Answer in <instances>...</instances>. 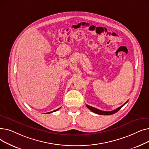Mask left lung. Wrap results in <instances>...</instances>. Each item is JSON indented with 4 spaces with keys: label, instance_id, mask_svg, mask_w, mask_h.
<instances>
[{
    "label": "left lung",
    "instance_id": "8db88e82",
    "mask_svg": "<svg viewBox=\"0 0 149 149\" xmlns=\"http://www.w3.org/2000/svg\"><path fill=\"white\" fill-rule=\"evenodd\" d=\"M127 101H126V102L124 104H123L121 106L118 107L117 109H115V110L112 111H103L99 110V109H97V108H95V107H93L90 106H89V105H88V104H86V107L89 109V110H91L92 112H94V113H97V114L103 115H112V114H113V113H115L118 112V111L120 110V109H121V107H123L125 104H126L127 103Z\"/></svg>",
    "mask_w": 149,
    "mask_h": 149
}]
</instances>
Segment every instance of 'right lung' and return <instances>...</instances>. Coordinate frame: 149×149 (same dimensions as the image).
Returning <instances> with one entry per match:
<instances>
[{
  "instance_id": "right-lung-1",
  "label": "right lung",
  "mask_w": 149,
  "mask_h": 149,
  "mask_svg": "<svg viewBox=\"0 0 149 149\" xmlns=\"http://www.w3.org/2000/svg\"><path fill=\"white\" fill-rule=\"evenodd\" d=\"M60 109V108H58V109H56V110H55V111H52V112H48V113H52V112H56V111H57L58 109Z\"/></svg>"
}]
</instances>
